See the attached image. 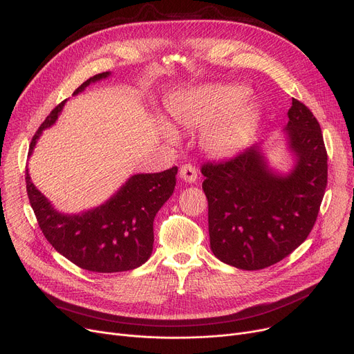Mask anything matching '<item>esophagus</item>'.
Masks as SVG:
<instances>
[{"label":"esophagus","mask_w":354,"mask_h":354,"mask_svg":"<svg viewBox=\"0 0 354 354\" xmlns=\"http://www.w3.org/2000/svg\"><path fill=\"white\" fill-rule=\"evenodd\" d=\"M179 176L182 180L188 182V183H194L198 179V172H196V167L191 163H185L180 166V171H179Z\"/></svg>","instance_id":"1"}]
</instances>
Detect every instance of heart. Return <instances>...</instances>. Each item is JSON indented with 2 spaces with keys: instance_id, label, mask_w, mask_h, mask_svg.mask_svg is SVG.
<instances>
[{
  "instance_id": "1",
  "label": "heart",
  "mask_w": 354,
  "mask_h": 354,
  "mask_svg": "<svg viewBox=\"0 0 354 354\" xmlns=\"http://www.w3.org/2000/svg\"><path fill=\"white\" fill-rule=\"evenodd\" d=\"M247 96L248 88L239 84L201 86L172 104L171 118L187 132L207 127L201 139L203 149L215 158L231 156L252 140L263 119L261 106ZM166 138L176 140L172 130H166Z\"/></svg>"
}]
</instances>
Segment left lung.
Here are the masks:
<instances>
[{"instance_id":"left-lung-1","label":"left lung","mask_w":354,"mask_h":354,"mask_svg":"<svg viewBox=\"0 0 354 354\" xmlns=\"http://www.w3.org/2000/svg\"><path fill=\"white\" fill-rule=\"evenodd\" d=\"M286 133L297 162L270 169L258 145L221 163H203L211 250L222 263L263 270L300 247L317 219L327 187V151L317 119L292 99Z\"/></svg>"}]
</instances>
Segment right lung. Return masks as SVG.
Here are the masks:
<instances>
[{
	"label": "right lung",
	"mask_w": 354,
	"mask_h": 354,
	"mask_svg": "<svg viewBox=\"0 0 354 354\" xmlns=\"http://www.w3.org/2000/svg\"><path fill=\"white\" fill-rule=\"evenodd\" d=\"M109 71L96 74L74 90L76 96L90 83L106 79ZM66 100L55 106L31 139L28 156L43 133L57 120ZM178 167L159 174L130 176L103 205L82 214L55 211L26 174L27 194L39 227L54 250L77 267L95 272L129 271L145 264L153 250V219L171 198Z\"/></svg>",
	"instance_id": "obj_1"
}]
</instances>
